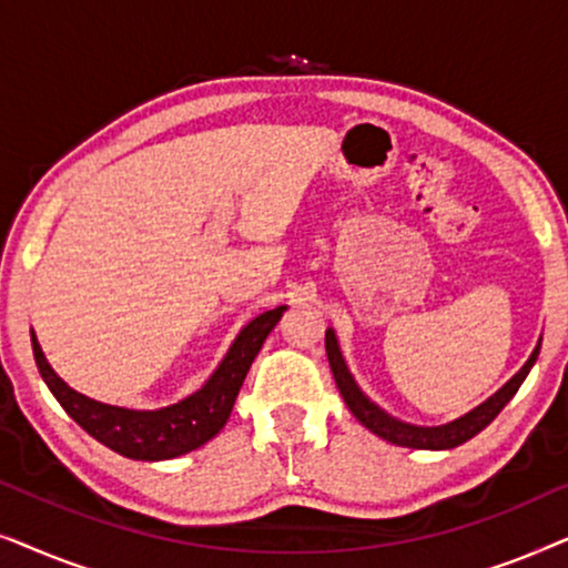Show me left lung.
Masks as SVG:
<instances>
[{
	"instance_id": "8db88e82",
	"label": "left lung",
	"mask_w": 568,
	"mask_h": 568,
	"mask_svg": "<svg viewBox=\"0 0 568 568\" xmlns=\"http://www.w3.org/2000/svg\"><path fill=\"white\" fill-rule=\"evenodd\" d=\"M325 352H328L331 372H333V377H336V385H338L341 395H344L348 410H352V414L359 418V422L367 426L369 432H375L377 437L393 442V445H398V447L453 449L457 445H463V442H468L470 437H476L480 429H486V426L491 424L496 416H499V410L507 406V403L511 400V395L519 390V385H523L527 372H530L535 359H538L540 346H535V352L530 354V359L525 362V367L519 369L499 393H494L491 398H488L486 403H480L478 408H473L470 414H465L457 418V422L445 424V426L403 424V422H398V418L387 416L385 410L377 408L369 398H364V393L356 387L354 377L348 375L346 362L338 352V344H336V336H333V331H325Z\"/></svg>"
}]
</instances>
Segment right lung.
Returning <instances> with one entry per match:
<instances>
[{
  "label": "right lung",
  "instance_id": "right-lung-1",
  "mask_svg": "<svg viewBox=\"0 0 568 568\" xmlns=\"http://www.w3.org/2000/svg\"><path fill=\"white\" fill-rule=\"evenodd\" d=\"M284 310L286 307L268 310V313L247 323L214 375L206 379V385L185 400L175 403V406L160 410H129L84 398L82 393L72 390L49 367L41 346H38L36 333L33 354L38 372H41L53 398L90 437H95L100 445L111 447L113 453L131 457V460H170V457L185 455L201 447L227 424L240 385H243L253 359L258 356L263 341L282 321Z\"/></svg>",
  "mask_w": 568,
  "mask_h": 568
}]
</instances>
